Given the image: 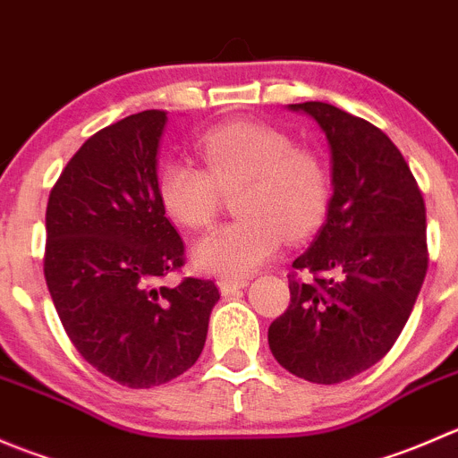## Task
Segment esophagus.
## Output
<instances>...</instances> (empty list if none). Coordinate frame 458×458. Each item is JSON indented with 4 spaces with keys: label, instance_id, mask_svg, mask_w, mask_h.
Instances as JSON below:
<instances>
[{
    "label": "esophagus",
    "instance_id": "1",
    "mask_svg": "<svg viewBox=\"0 0 458 458\" xmlns=\"http://www.w3.org/2000/svg\"><path fill=\"white\" fill-rule=\"evenodd\" d=\"M248 284H250L248 279H219V281H216L221 294H233V293H237V290L246 288Z\"/></svg>",
    "mask_w": 458,
    "mask_h": 458
}]
</instances>
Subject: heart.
I'll use <instances>...</instances> for the list:
<instances>
[{"label": "heart", "mask_w": 458, "mask_h": 458, "mask_svg": "<svg viewBox=\"0 0 458 458\" xmlns=\"http://www.w3.org/2000/svg\"><path fill=\"white\" fill-rule=\"evenodd\" d=\"M203 168L168 161L157 192L173 221L191 230L216 219L224 192H237V221L212 230L192 250L195 266L210 275L255 272L279 248L315 233L330 206L332 182L321 155L294 146L288 132L255 122L210 128L199 143Z\"/></svg>", "instance_id": "heart-1"}]
</instances>
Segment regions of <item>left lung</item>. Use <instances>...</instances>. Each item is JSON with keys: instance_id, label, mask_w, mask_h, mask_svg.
<instances>
[{"instance_id": "1", "label": "left lung", "mask_w": 458, "mask_h": 458, "mask_svg": "<svg viewBox=\"0 0 458 458\" xmlns=\"http://www.w3.org/2000/svg\"><path fill=\"white\" fill-rule=\"evenodd\" d=\"M290 108L326 132L335 192L312 246L294 259L290 306L267 327V344L288 372L332 386L372 368L399 339L428 272L426 203L381 128L323 101Z\"/></svg>"}]
</instances>
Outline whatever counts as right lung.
Here are the masks:
<instances>
[{
  "label": "right lung",
  "instance_id": "right-lung-1",
  "mask_svg": "<svg viewBox=\"0 0 458 458\" xmlns=\"http://www.w3.org/2000/svg\"><path fill=\"white\" fill-rule=\"evenodd\" d=\"M165 110L101 128L72 155L46 208L44 276L68 339L128 387L173 381L199 359L215 281H157L186 263L157 192Z\"/></svg>",
  "mask_w": 458,
  "mask_h": 458
}]
</instances>
